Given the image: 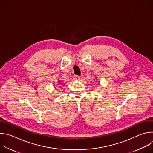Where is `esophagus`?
<instances>
[{"label":"esophagus","instance_id":"1","mask_svg":"<svg viewBox=\"0 0 153 153\" xmlns=\"http://www.w3.org/2000/svg\"><path fill=\"white\" fill-rule=\"evenodd\" d=\"M75 78L77 80H80V76H76Z\"/></svg>","mask_w":153,"mask_h":153}]
</instances>
